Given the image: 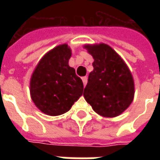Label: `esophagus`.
Here are the masks:
<instances>
[{
  "label": "esophagus",
  "instance_id": "1",
  "mask_svg": "<svg viewBox=\"0 0 160 160\" xmlns=\"http://www.w3.org/2000/svg\"><path fill=\"white\" fill-rule=\"evenodd\" d=\"M81 79H82V81H83L84 86H86L87 83V77H82Z\"/></svg>",
  "mask_w": 160,
  "mask_h": 160
}]
</instances>
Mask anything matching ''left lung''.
Segmentation results:
<instances>
[{
	"instance_id": "8db88e82",
	"label": "left lung",
	"mask_w": 160,
	"mask_h": 160,
	"mask_svg": "<svg viewBox=\"0 0 160 160\" xmlns=\"http://www.w3.org/2000/svg\"><path fill=\"white\" fill-rule=\"evenodd\" d=\"M93 57V71L89 73L84 98L98 114L115 118L133 101L134 80L122 59L104 43L86 45Z\"/></svg>"
}]
</instances>
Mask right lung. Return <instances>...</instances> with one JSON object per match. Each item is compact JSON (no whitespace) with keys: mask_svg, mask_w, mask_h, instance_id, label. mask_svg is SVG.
<instances>
[{"mask_svg":"<svg viewBox=\"0 0 160 160\" xmlns=\"http://www.w3.org/2000/svg\"><path fill=\"white\" fill-rule=\"evenodd\" d=\"M70 57L68 46H57L44 55L33 72L31 97L46 115L54 117L66 113L83 94L82 80L68 65Z\"/></svg>","mask_w":160,"mask_h":160,"instance_id":"obj_1","label":"right lung"}]
</instances>
